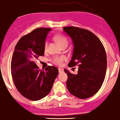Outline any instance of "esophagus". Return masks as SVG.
I'll return each mask as SVG.
<instances>
[{
	"mask_svg": "<svg viewBox=\"0 0 120 120\" xmlns=\"http://www.w3.org/2000/svg\"><path fill=\"white\" fill-rule=\"evenodd\" d=\"M58 70H59V72H60V73H61V72H63V69H62L59 68Z\"/></svg>",
	"mask_w": 120,
	"mask_h": 120,
	"instance_id": "1",
	"label": "esophagus"
}]
</instances>
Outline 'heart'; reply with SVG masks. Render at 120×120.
I'll return each mask as SVG.
<instances>
[{"instance_id": "b5f03b06", "label": "heart", "mask_w": 120, "mask_h": 120, "mask_svg": "<svg viewBox=\"0 0 120 120\" xmlns=\"http://www.w3.org/2000/svg\"><path fill=\"white\" fill-rule=\"evenodd\" d=\"M55 39L56 41V42L60 45V47H62L64 45H68V39L65 35H62V34H58V35H56L55 37ZM48 41L46 40L45 41L44 43V49H47V47H48ZM66 58L65 56H54V57L52 58L51 59V61L54 64L56 65H58L60 66L62 64L63 62L66 60Z\"/></svg>"}]
</instances>
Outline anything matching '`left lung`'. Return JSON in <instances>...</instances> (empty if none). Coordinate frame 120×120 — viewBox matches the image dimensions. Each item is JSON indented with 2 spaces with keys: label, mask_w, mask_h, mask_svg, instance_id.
I'll return each instance as SVG.
<instances>
[{
  "label": "left lung",
  "mask_w": 120,
  "mask_h": 120,
  "mask_svg": "<svg viewBox=\"0 0 120 120\" xmlns=\"http://www.w3.org/2000/svg\"><path fill=\"white\" fill-rule=\"evenodd\" d=\"M72 40L73 51L68 66H79L76 75L64 69L67 74L69 92L79 99L90 98L96 94L105 78L107 56L99 38L87 30L79 27H63Z\"/></svg>",
  "instance_id": "left-lung-1"
}]
</instances>
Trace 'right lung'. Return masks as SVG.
Masks as SVG:
<instances>
[{"mask_svg": "<svg viewBox=\"0 0 120 120\" xmlns=\"http://www.w3.org/2000/svg\"><path fill=\"white\" fill-rule=\"evenodd\" d=\"M51 28H38L24 35L15 48L11 62V76L17 90L29 100L42 99L50 92L58 69L48 66L39 69L34 60L44 55V43Z\"/></svg>", "mask_w": 120, "mask_h": 120, "instance_id": "add662e5", "label": "right lung"}]
</instances>
